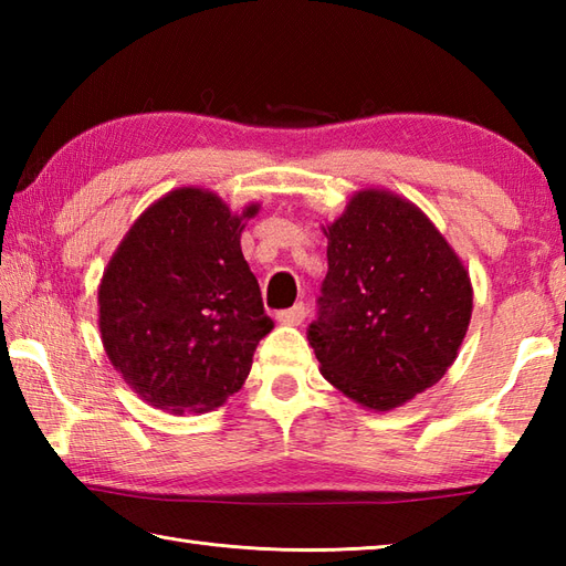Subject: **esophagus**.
I'll return each mask as SVG.
<instances>
[{
	"instance_id": "obj_1",
	"label": "esophagus",
	"mask_w": 566,
	"mask_h": 566,
	"mask_svg": "<svg viewBox=\"0 0 566 566\" xmlns=\"http://www.w3.org/2000/svg\"><path fill=\"white\" fill-rule=\"evenodd\" d=\"M306 318V306L298 302L292 308H284V311H276V321L282 323V326H298Z\"/></svg>"
}]
</instances>
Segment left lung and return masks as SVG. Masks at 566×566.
I'll use <instances>...</instances> for the list:
<instances>
[{
    "label": "left lung",
    "mask_w": 566,
    "mask_h": 566,
    "mask_svg": "<svg viewBox=\"0 0 566 566\" xmlns=\"http://www.w3.org/2000/svg\"><path fill=\"white\" fill-rule=\"evenodd\" d=\"M321 316L308 345L321 375L369 411L430 389L472 318L469 270L428 216L389 189H359L333 223Z\"/></svg>",
    "instance_id": "1"
}]
</instances>
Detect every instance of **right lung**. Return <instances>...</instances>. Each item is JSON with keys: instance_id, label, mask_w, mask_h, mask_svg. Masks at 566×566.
I'll return each mask as SVG.
<instances>
[{"instance_id": "obj_1", "label": "right lung", "mask_w": 566, "mask_h": 566, "mask_svg": "<svg viewBox=\"0 0 566 566\" xmlns=\"http://www.w3.org/2000/svg\"><path fill=\"white\" fill-rule=\"evenodd\" d=\"M243 211L203 187L153 201L104 268L97 304L104 353L143 401L207 413L243 387L274 323L240 250Z\"/></svg>"}]
</instances>
